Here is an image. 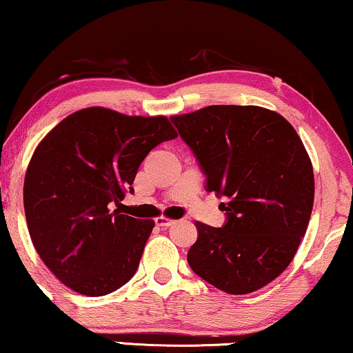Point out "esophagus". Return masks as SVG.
<instances>
[{"mask_svg":"<svg viewBox=\"0 0 353 353\" xmlns=\"http://www.w3.org/2000/svg\"><path fill=\"white\" fill-rule=\"evenodd\" d=\"M156 223H157V226H170L175 223V220L170 219V216H167V215H159L156 219Z\"/></svg>","mask_w":353,"mask_h":353,"instance_id":"obj_1","label":"esophagus"}]
</instances>
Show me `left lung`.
I'll return each instance as SVG.
<instances>
[{"instance_id":"8db88e82","label":"left lung","mask_w":353,"mask_h":353,"mask_svg":"<svg viewBox=\"0 0 353 353\" xmlns=\"http://www.w3.org/2000/svg\"><path fill=\"white\" fill-rule=\"evenodd\" d=\"M170 119L196 154L207 191L230 199L223 228L196 221L188 263L220 291H259L292 262L310 221L315 178L301 137L260 105H207Z\"/></svg>"}]
</instances>
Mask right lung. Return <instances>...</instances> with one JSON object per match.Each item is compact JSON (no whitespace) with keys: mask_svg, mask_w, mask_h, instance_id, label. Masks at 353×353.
Here are the masks:
<instances>
[{"mask_svg":"<svg viewBox=\"0 0 353 353\" xmlns=\"http://www.w3.org/2000/svg\"><path fill=\"white\" fill-rule=\"evenodd\" d=\"M176 137L165 115L94 105L41 139L23 180V209L33 248L62 284L99 297L132 279L156 223L110 205L133 191L149 151Z\"/></svg>","mask_w":353,"mask_h":353,"instance_id":"add662e5","label":"right lung"}]
</instances>
